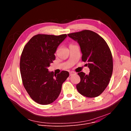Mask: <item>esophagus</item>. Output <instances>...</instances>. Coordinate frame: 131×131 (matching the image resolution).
I'll list each match as a JSON object with an SVG mask.
<instances>
[{
    "label": "esophagus",
    "mask_w": 131,
    "mask_h": 131,
    "mask_svg": "<svg viewBox=\"0 0 131 131\" xmlns=\"http://www.w3.org/2000/svg\"><path fill=\"white\" fill-rule=\"evenodd\" d=\"M69 74H70V76H72V75H73V74H75L76 72H74V71H70Z\"/></svg>",
    "instance_id": "obj_1"
}]
</instances>
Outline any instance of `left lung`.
<instances>
[{
	"label": "left lung",
	"mask_w": 131,
	"mask_h": 131,
	"mask_svg": "<svg viewBox=\"0 0 131 131\" xmlns=\"http://www.w3.org/2000/svg\"><path fill=\"white\" fill-rule=\"evenodd\" d=\"M77 41L82 54V60L87 62L89 74L78 73L80 82L76 88L80 94L88 97H95L103 92L109 84L113 70L110 50L105 40L96 32L89 30L68 34Z\"/></svg>",
	"instance_id": "1"
}]
</instances>
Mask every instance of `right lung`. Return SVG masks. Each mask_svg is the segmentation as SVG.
I'll return each mask as SVG.
<instances>
[{"label":"right lung","instance_id":"right-lung-1","mask_svg":"<svg viewBox=\"0 0 131 131\" xmlns=\"http://www.w3.org/2000/svg\"><path fill=\"white\" fill-rule=\"evenodd\" d=\"M67 37L38 34L34 36L24 47L20 60V72L23 85L36 103L48 105L59 97L63 82L69 72L55 74L48 68L55 60L59 46Z\"/></svg>","mask_w":131,"mask_h":131}]
</instances>
